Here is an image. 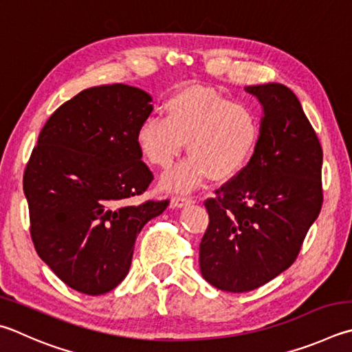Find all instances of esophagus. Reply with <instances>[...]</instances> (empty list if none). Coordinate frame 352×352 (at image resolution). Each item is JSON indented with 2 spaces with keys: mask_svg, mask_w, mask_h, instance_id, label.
<instances>
[{
  "mask_svg": "<svg viewBox=\"0 0 352 352\" xmlns=\"http://www.w3.org/2000/svg\"><path fill=\"white\" fill-rule=\"evenodd\" d=\"M194 203V197L192 195H175L172 198V204L177 208H183V206H188V204Z\"/></svg>",
  "mask_w": 352,
  "mask_h": 352,
  "instance_id": "esophagus-1",
  "label": "esophagus"
}]
</instances>
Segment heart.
I'll list each match as a JSON object with an SVG mask.
<instances>
[{"label": "heart", "instance_id": "obj_1", "mask_svg": "<svg viewBox=\"0 0 352 352\" xmlns=\"http://www.w3.org/2000/svg\"><path fill=\"white\" fill-rule=\"evenodd\" d=\"M260 123L251 107L208 87H188L169 98L164 118L149 117L137 131L140 154L151 166L169 169L188 143V158L162 178V188L188 190L209 177L239 175L257 148Z\"/></svg>", "mask_w": 352, "mask_h": 352}]
</instances>
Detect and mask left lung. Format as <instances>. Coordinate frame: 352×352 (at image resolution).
<instances>
[{"mask_svg":"<svg viewBox=\"0 0 352 352\" xmlns=\"http://www.w3.org/2000/svg\"><path fill=\"white\" fill-rule=\"evenodd\" d=\"M263 104L254 155L204 200L200 271L226 292H248L287 270L323 204V152L302 104L278 82L249 86Z\"/></svg>","mask_w":352,"mask_h":352,"instance_id":"8db88e82","label":"left lung"}]
</instances>
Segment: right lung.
I'll use <instances>...</instances> for the list:
<instances>
[{
    "label": "right lung",
    "mask_w": 352,
    "mask_h": 352,
    "mask_svg": "<svg viewBox=\"0 0 352 352\" xmlns=\"http://www.w3.org/2000/svg\"><path fill=\"white\" fill-rule=\"evenodd\" d=\"M151 95L127 85L86 89L56 109L24 169L30 237L72 289L101 296L127 276L137 235L169 200L129 203L154 180L137 131Z\"/></svg>",
    "instance_id": "right-lung-1"
}]
</instances>
